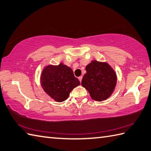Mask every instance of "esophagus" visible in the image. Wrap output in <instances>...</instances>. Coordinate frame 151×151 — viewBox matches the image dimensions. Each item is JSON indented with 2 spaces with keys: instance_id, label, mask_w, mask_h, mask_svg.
<instances>
[{
  "instance_id": "34e87169",
  "label": "esophagus",
  "mask_w": 151,
  "mask_h": 151,
  "mask_svg": "<svg viewBox=\"0 0 151 151\" xmlns=\"http://www.w3.org/2000/svg\"><path fill=\"white\" fill-rule=\"evenodd\" d=\"M78 79H79V81H80V83H81V81H82V79H83V77H82V76H80V77H79V78H78Z\"/></svg>"
}]
</instances>
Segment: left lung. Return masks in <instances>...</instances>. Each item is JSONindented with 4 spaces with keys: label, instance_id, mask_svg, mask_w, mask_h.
Wrapping results in <instances>:
<instances>
[{
    "label": "left lung",
    "instance_id": "obj_1",
    "mask_svg": "<svg viewBox=\"0 0 151 151\" xmlns=\"http://www.w3.org/2000/svg\"><path fill=\"white\" fill-rule=\"evenodd\" d=\"M86 73L83 76L81 85L88 90L91 98L103 101L109 98L117 84V75L106 62L92 61L86 66Z\"/></svg>",
    "mask_w": 151,
    "mask_h": 151
}]
</instances>
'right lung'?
<instances>
[{
	"label": "right lung",
	"mask_w": 151,
	"mask_h": 151,
	"mask_svg": "<svg viewBox=\"0 0 151 151\" xmlns=\"http://www.w3.org/2000/svg\"><path fill=\"white\" fill-rule=\"evenodd\" d=\"M42 89L57 102L64 101L80 82L71 68L63 63L58 65H48L43 68L40 77Z\"/></svg>",
	"instance_id": "obj_1"
}]
</instances>
